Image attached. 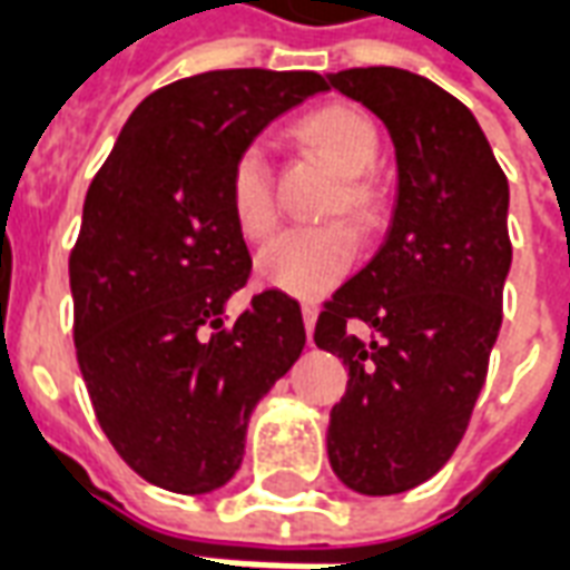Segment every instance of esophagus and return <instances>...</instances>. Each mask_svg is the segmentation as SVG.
I'll list each match as a JSON object with an SVG mask.
<instances>
[{
  "label": "esophagus",
  "instance_id": "34e87169",
  "mask_svg": "<svg viewBox=\"0 0 570 570\" xmlns=\"http://www.w3.org/2000/svg\"><path fill=\"white\" fill-rule=\"evenodd\" d=\"M302 321H305V330H308V338L314 333V323H317V305H302Z\"/></svg>",
  "mask_w": 570,
  "mask_h": 570
}]
</instances>
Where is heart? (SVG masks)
Returning a JSON list of instances; mask_svg holds the SVG:
<instances>
[{
    "instance_id": "1",
    "label": "heart",
    "mask_w": 570,
    "mask_h": 570,
    "mask_svg": "<svg viewBox=\"0 0 570 570\" xmlns=\"http://www.w3.org/2000/svg\"><path fill=\"white\" fill-rule=\"evenodd\" d=\"M298 137L311 149L321 151L333 170L342 176L333 195L330 213H345L351 223L370 225L379 213V188L366 179L379 151L382 137L363 109L351 104H330L302 118ZM228 207L237 232L247 240H265L277 225L272 164L262 142H247L237 151L228 170ZM357 259V235L342 223L289 228L274 237L256 259L262 284L274 286L289 296L314 298L330 293L351 272Z\"/></svg>"
}]
</instances>
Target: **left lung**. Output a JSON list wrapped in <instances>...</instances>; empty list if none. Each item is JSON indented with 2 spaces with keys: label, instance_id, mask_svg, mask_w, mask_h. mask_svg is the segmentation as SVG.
I'll use <instances>...</instances> for the list:
<instances>
[{
  "label": "left lung",
  "instance_id": "8db88e82",
  "mask_svg": "<svg viewBox=\"0 0 570 570\" xmlns=\"http://www.w3.org/2000/svg\"><path fill=\"white\" fill-rule=\"evenodd\" d=\"M326 79L382 118L396 155L384 244L314 326L317 347L347 366L330 464L347 489L384 498L428 482L470 424L513 262L510 186L473 112L440 85L396 67ZM351 320L373 338L351 334Z\"/></svg>",
  "mask_w": 570,
  "mask_h": 570
}]
</instances>
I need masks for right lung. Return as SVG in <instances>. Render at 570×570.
Returning a JSON list of instances; mask_svg holds the SVG:
<instances>
[{
  "instance_id": "right-lung-1",
  "label": "right lung",
  "mask_w": 570,
  "mask_h": 570,
  "mask_svg": "<svg viewBox=\"0 0 570 570\" xmlns=\"http://www.w3.org/2000/svg\"><path fill=\"white\" fill-rule=\"evenodd\" d=\"M317 72L216 69L149 94L85 195L69 256L76 354L100 428L146 482L207 494L235 476L253 409L305 347L296 298L253 296L228 207L235 155L311 94Z\"/></svg>"
}]
</instances>
